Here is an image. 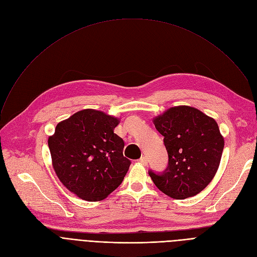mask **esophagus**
Instances as JSON below:
<instances>
[{
    "label": "esophagus",
    "instance_id": "1",
    "mask_svg": "<svg viewBox=\"0 0 257 257\" xmlns=\"http://www.w3.org/2000/svg\"><path fill=\"white\" fill-rule=\"evenodd\" d=\"M139 163H141L142 165H148V158L146 156H142L140 159H139Z\"/></svg>",
    "mask_w": 257,
    "mask_h": 257
}]
</instances>
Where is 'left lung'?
<instances>
[{"instance_id":"8db88e82","label":"left lung","mask_w":257,"mask_h":257,"mask_svg":"<svg viewBox=\"0 0 257 257\" xmlns=\"http://www.w3.org/2000/svg\"><path fill=\"white\" fill-rule=\"evenodd\" d=\"M153 123L164 137L169 164L161 173L149 171L167 196L182 200L202 192L220 166L224 139L212 117L190 106L172 107Z\"/></svg>"}]
</instances>
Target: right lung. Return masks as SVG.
<instances>
[{
	"instance_id": "1",
	"label": "right lung",
	"mask_w": 257,
	"mask_h": 257,
	"mask_svg": "<svg viewBox=\"0 0 257 257\" xmlns=\"http://www.w3.org/2000/svg\"><path fill=\"white\" fill-rule=\"evenodd\" d=\"M118 118L94 109L74 113L57 124L48 140L52 165L61 183L86 201H99L124 180L131 161L124 141L113 132Z\"/></svg>"
}]
</instances>
